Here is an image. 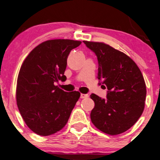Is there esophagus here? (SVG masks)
Returning <instances> with one entry per match:
<instances>
[{
	"mask_svg": "<svg viewBox=\"0 0 160 160\" xmlns=\"http://www.w3.org/2000/svg\"><path fill=\"white\" fill-rule=\"evenodd\" d=\"M87 97H89V95L87 94H81L80 95V98H87Z\"/></svg>",
	"mask_w": 160,
	"mask_h": 160,
	"instance_id": "34e87169",
	"label": "esophagus"
}]
</instances>
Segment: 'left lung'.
<instances>
[{"mask_svg":"<svg viewBox=\"0 0 160 160\" xmlns=\"http://www.w3.org/2000/svg\"><path fill=\"white\" fill-rule=\"evenodd\" d=\"M96 55L98 79L107 88V98L90 95L95 107L90 113L95 126L115 135L127 131L140 118L144 109L146 85L140 69L127 55L99 42L85 41Z\"/></svg>","mask_w":160,"mask_h":160,"instance_id":"obj_1","label":"left lung"}]
</instances>
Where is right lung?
Listing matches in <instances>:
<instances>
[{
    "label": "right lung",
    "instance_id": "obj_1",
    "mask_svg": "<svg viewBox=\"0 0 160 160\" xmlns=\"http://www.w3.org/2000/svg\"><path fill=\"white\" fill-rule=\"evenodd\" d=\"M81 44L78 40H47L36 47L20 68L16 86V102L24 121L42 136L52 135L67 123L80 96L55 86L65 81L70 52Z\"/></svg>",
    "mask_w": 160,
    "mask_h": 160
}]
</instances>
